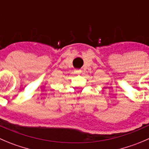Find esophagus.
I'll return each instance as SVG.
<instances>
[{
  "instance_id": "obj_1",
  "label": "esophagus",
  "mask_w": 149,
  "mask_h": 149,
  "mask_svg": "<svg viewBox=\"0 0 149 149\" xmlns=\"http://www.w3.org/2000/svg\"><path fill=\"white\" fill-rule=\"evenodd\" d=\"M74 73H76V74H80V73H81V70H75Z\"/></svg>"
}]
</instances>
